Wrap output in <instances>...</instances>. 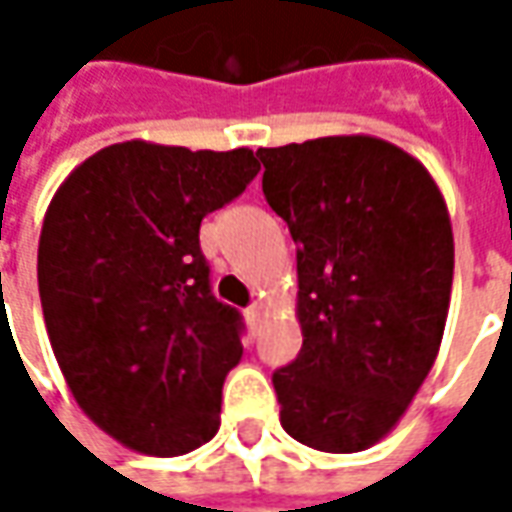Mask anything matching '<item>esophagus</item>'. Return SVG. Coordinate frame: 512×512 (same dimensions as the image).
<instances>
[{
	"instance_id": "esophagus-1",
	"label": "esophagus",
	"mask_w": 512,
	"mask_h": 512,
	"mask_svg": "<svg viewBox=\"0 0 512 512\" xmlns=\"http://www.w3.org/2000/svg\"><path fill=\"white\" fill-rule=\"evenodd\" d=\"M246 323H249V329L257 332V326H260V315H263V307L260 304H252V307H246Z\"/></svg>"
}]
</instances>
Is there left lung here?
<instances>
[{"mask_svg":"<svg viewBox=\"0 0 512 512\" xmlns=\"http://www.w3.org/2000/svg\"><path fill=\"white\" fill-rule=\"evenodd\" d=\"M263 194L296 241L299 356L279 422L321 452L373 447L406 414L450 310V213L417 158L376 136L260 147Z\"/></svg>","mask_w":512,"mask_h":512,"instance_id":"1","label":"left lung"}]
</instances>
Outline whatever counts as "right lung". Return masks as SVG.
Wrapping results in <instances>:
<instances>
[{"label":"right lung","mask_w":512,"mask_h":512,"mask_svg":"<svg viewBox=\"0 0 512 512\" xmlns=\"http://www.w3.org/2000/svg\"><path fill=\"white\" fill-rule=\"evenodd\" d=\"M260 172L131 139L90 156L51 200L38 246L46 332L76 403L131 450L175 458L219 430L241 312L211 293L200 224Z\"/></svg>","instance_id":"right-lung-1"}]
</instances>
